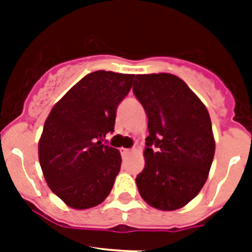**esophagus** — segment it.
<instances>
[{"label": "esophagus", "instance_id": "1", "mask_svg": "<svg viewBox=\"0 0 252 252\" xmlns=\"http://www.w3.org/2000/svg\"><path fill=\"white\" fill-rule=\"evenodd\" d=\"M120 153H122L123 157H126V156H129L130 154V149H126V148H123V149L120 150Z\"/></svg>", "mask_w": 252, "mask_h": 252}]
</instances>
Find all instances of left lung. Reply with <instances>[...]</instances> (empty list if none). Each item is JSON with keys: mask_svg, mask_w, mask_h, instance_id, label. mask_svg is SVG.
<instances>
[{"mask_svg": "<svg viewBox=\"0 0 252 252\" xmlns=\"http://www.w3.org/2000/svg\"><path fill=\"white\" fill-rule=\"evenodd\" d=\"M133 93L149 129L138 192L150 207L175 211L208 179L216 149L209 112L184 81L168 73L137 74Z\"/></svg>", "mask_w": 252, "mask_h": 252, "instance_id": "1", "label": "left lung"}]
</instances>
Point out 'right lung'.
<instances>
[{"label": "right lung", "mask_w": 252, "mask_h": 252, "mask_svg": "<svg viewBox=\"0 0 252 252\" xmlns=\"http://www.w3.org/2000/svg\"><path fill=\"white\" fill-rule=\"evenodd\" d=\"M134 74L96 70L53 106L39 140V162L51 191L73 209L96 207L120 171L118 149L103 142L114 132L119 103Z\"/></svg>", "instance_id": "add662e5"}]
</instances>
